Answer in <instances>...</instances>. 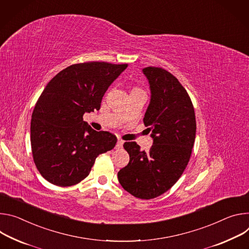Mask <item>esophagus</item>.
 I'll return each instance as SVG.
<instances>
[{
	"label": "esophagus",
	"instance_id": "obj_1",
	"mask_svg": "<svg viewBox=\"0 0 249 249\" xmlns=\"http://www.w3.org/2000/svg\"><path fill=\"white\" fill-rule=\"evenodd\" d=\"M123 144H124V141L122 140H118V142H117V145H116V148L119 149V148H122L123 147Z\"/></svg>",
	"mask_w": 249,
	"mask_h": 249
}]
</instances>
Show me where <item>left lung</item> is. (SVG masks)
<instances>
[{
	"label": "left lung",
	"mask_w": 249,
	"mask_h": 249,
	"mask_svg": "<svg viewBox=\"0 0 249 249\" xmlns=\"http://www.w3.org/2000/svg\"><path fill=\"white\" fill-rule=\"evenodd\" d=\"M151 99L143 123L153 144L142 151L135 142H124L129 162L118 173L120 184L132 196L149 200L168 191L181 177L196 137L192 101L178 79L159 67L142 69Z\"/></svg>",
	"instance_id": "1"
}]
</instances>
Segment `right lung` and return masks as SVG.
I'll return each mask as SVG.
<instances>
[{
    "mask_svg": "<svg viewBox=\"0 0 249 249\" xmlns=\"http://www.w3.org/2000/svg\"><path fill=\"white\" fill-rule=\"evenodd\" d=\"M127 64H73L50 81L34 108L31 142L34 161L49 183L67 187L85 179L96 158L117 143L108 131H96L83 121L100 109L110 84Z\"/></svg>",
    "mask_w": 249,
    "mask_h": 249,
    "instance_id": "add662e5",
    "label": "right lung"
}]
</instances>
